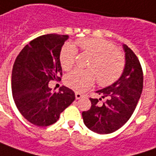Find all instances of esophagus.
<instances>
[{
  "label": "esophagus",
  "mask_w": 156,
  "mask_h": 156,
  "mask_svg": "<svg viewBox=\"0 0 156 156\" xmlns=\"http://www.w3.org/2000/svg\"><path fill=\"white\" fill-rule=\"evenodd\" d=\"M82 98V95L80 92H76V99H80Z\"/></svg>",
  "instance_id": "obj_1"
}]
</instances>
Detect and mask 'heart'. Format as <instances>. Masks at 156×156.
Listing matches in <instances>:
<instances>
[{
	"label": "heart",
	"mask_w": 156,
	"mask_h": 156,
	"mask_svg": "<svg viewBox=\"0 0 156 156\" xmlns=\"http://www.w3.org/2000/svg\"><path fill=\"white\" fill-rule=\"evenodd\" d=\"M82 54L89 55L91 59L87 66L88 70L76 69L65 78L68 87L76 91H84L93 86L96 79L101 87H108L120 78L125 69L126 58L118 47L109 41L98 37H86L76 40ZM77 49L70 43L63 45L59 53L60 66L69 70L75 66Z\"/></svg>",
	"instance_id": "1"
}]
</instances>
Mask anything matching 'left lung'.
Returning a JSON list of instances; mask_svg holds the SVG:
<instances>
[{
  "instance_id": "obj_1",
  "label": "left lung",
  "mask_w": 156,
  "mask_h": 156,
  "mask_svg": "<svg viewBox=\"0 0 156 156\" xmlns=\"http://www.w3.org/2000/svg\"><path fill=\"white\" fill-rule=\"evenodd\" d=\"M123 48L126 66L121 77L115 83L98 90L101 98H90V108L82 112L85 125L97 133H111L124 125L142 93L144 76L140 60L127 45ZM102 98L105 101L100 104Z\"/></svg>"
}]
</instances>
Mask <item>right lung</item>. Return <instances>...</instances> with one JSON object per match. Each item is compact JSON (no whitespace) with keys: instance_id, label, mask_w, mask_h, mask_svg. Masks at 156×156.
Returning <instances> with one entry per match:
<instances>
[{"instance_id":"obj_1","label":"right lung","mask_w":156,"mask_h":156,"mask_svg":"<svg viewBox=\"0 0 156 156\" xmlns=\"http://www.w3.org/2000/svg\"><path fill=\"white\" fill-rule=\"evenodd\" d=\"M69 36L50 34L34 38L20 52L12 73V91L16 108L28 122L38 127L51 125L76 99L75 92L61 87H48L60 80L59 53Z\"/></svg>"}]
</instances>
